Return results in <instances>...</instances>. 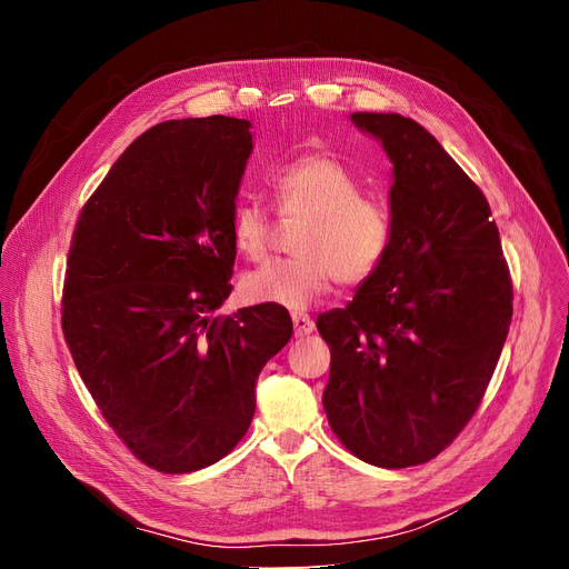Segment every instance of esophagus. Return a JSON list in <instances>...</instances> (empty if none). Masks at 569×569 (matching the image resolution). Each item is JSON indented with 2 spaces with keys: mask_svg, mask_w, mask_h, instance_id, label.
<instances>
[{
  "mask_svg": "<svg viewBox=\"0 0 569 569\" xmlns=\"http://www.w3.org/2000/svg\"><path fill=\"white\" fill-rule=\"evenodd\" d=\"M292 327H295V337H307L316 330L311 316L307 313H292Z\"/></svg>",
  "mask_w": 569,
  "mask_h": 569,
  "instance_id": "esophagus-1",
  "label": "esophagus"
}]
</instances>
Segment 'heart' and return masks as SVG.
<instances>
[{
  "label": "heart",
  "mask_w": 569,
  "mask_h": 569,
  "mask_svg": "<svg viewBox=\"0 0 569 569\" xmlns=\"http://www.w3.org/2000/svg\"><path fill=\"white\" fill-rule=\"evenodd\" d=\"M272 191L279 212L307 219L295 258L272 260L242 281L249 302L307 309L337 279L346 286L369 281L392 249V212L385 200L365 196V187L337 159L309 154L283 166ZM272 217L258 202L232 212V244L249 260H262L272 247Z\"/></svg>",
  "instance_id": "heart-1"
}]
</instances>
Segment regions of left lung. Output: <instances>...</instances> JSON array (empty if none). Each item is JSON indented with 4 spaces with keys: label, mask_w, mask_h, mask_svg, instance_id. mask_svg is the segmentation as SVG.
Returning a JSON list of instances; mask_svg holds the SVG:
<instances>
[{
    "label": "left lung",
    "mask_w": 569,
    "mask_h": 569,
    "mask_svg": "<svg viewBox=\"0 0 569 569\" xmlns=\"http://www.w3.org/2000/svg\"><path fill=\"white\" fill-rule=\"evenodd\" d=\"M392 161V249L346 309L320 313L322 406L371 466L427 463L482 403L512 322V279L491 209L415 119L352 112Z\"/></svg>",
    "instance_id": "obj_1"
}]
</instances>
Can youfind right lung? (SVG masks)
<instances>
[{
    "instance_id": "obj_1",
    "label": "right lung",
    "mask_w": 569,
    "mask_h": 569,
    "mask_svg": "<svg viewBox=\"0 0 569 569\" xmlns=\"http://www.w3.org/2000/svg\"><path fill=\"white\" fill-rule=\"evenodd\" d=\"M251 122L170 119L133 140L82 207L62 330L106 422L149 468L223 459L256 412V380L290 341L279 305L214 316L232 290V212Z\"/></svg>"
}]
</instances>
